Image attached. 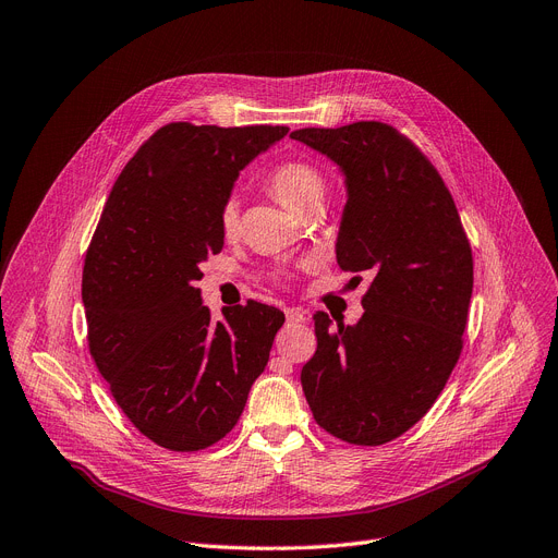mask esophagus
Listing matches in <instances>:
<instances>
[{"mask_svg": "<svg viewBox=\"0 0 558 558\" xmlns=\"http://www.w3.org/2000/svg\"><path fill=\"white\" fill-rule=\"evenodd\" d=\"M284 317H287V324H303L305 322V312L299 310V307H287L284 310Z\"/></svg>", "mask_w": 558, "mask_h": 558, "instance_id": "1", "label": "esophagus"}]
</instances>
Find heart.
Returning a JSON list of instances; mask_svg holds the SVG:
<instances>
[{
  "instance_id": "heart-1",
  "label": "heart",
  "mask_w": 558,
  "mask_h": 558,
  "mask_svg": "<svg viewBox=\"0 0 558 558\" xmlns=\"http://www.w3.org/2000/svg\"><path fill=\"white\" fill-rule=\"evenodd\" d=\"M266 186L274 196L289 209L301 214L305 207L322 203L324 198V178L307 161H282L266 178ZM239 228V205L236 201H228L221 209V230L226 234H234Z\"/></svg>"
}]
</instances>
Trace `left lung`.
Returning <instances> with one entry per match:
<instances>
[{"label":"left lung","mask_w":558,"mask_h":558,"mask_svg":"<svg viewBox=\"0 0 558 558\" xmlns=\"http://www.w3.org/2000/svg\"><path fill=\"white\" fill-rule=\"evenodd\" d=\"M289 136L339 166L337 264L372 274L357 324L314 314L303 392L335 438L385 445L428 413L456 367L474 284L470 241L440 173L395 128L360 120Z\"/></svg>","instance_id":"obj_1"}]
</instances>
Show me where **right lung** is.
Instances as JSON below:
<instances>
[{
	"label": "right lung",
	"mask_w": 558,
	"mask_h": 558,
	"mask_svg": "<svg viewBox=\"0 0 558 558\" xmlns=\"http://www.w3.org/2000/svg\"><path fill=\"white\" fill-rule=\"evenodd\" d=\"M289 128L171 123L118 175L86 251L88 349L116 403L155 445L198 451L232 430L274 337L278 307L248 301L211 322L201 262L221 253L239 171Z\"/></svg>",
	"instance_id": "right-lung-1"
}]
</instances>
